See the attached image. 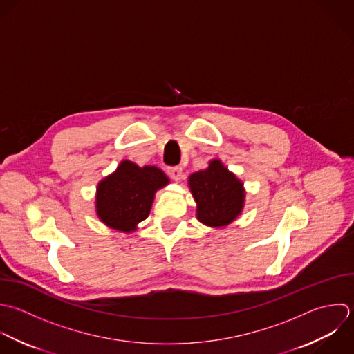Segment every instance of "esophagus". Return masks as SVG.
<instances>
[{
  "label": "esophagus",
  "instance_id": "obj_1",
  "mask_svg": "<svg viewBox=\"0 0 354 354\" xmlns=\"http://www.w3.org/2000/svg\"><path fill=\"white\" fill-rule=\"evenodd\" d=\"M168 175L174 179V180H179L182 178V168L180 167H169L167 169Z\"/></svg>",
  "mask_w": 354,
  "mask_h": 354
}]
</instances>
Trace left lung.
Here are the masks:
<instances>
[{
	"mask_svg": "<svg viewBox=\"0 0 354 354\" xmlns=\"http://www.w3.org/2000/svg\"><path fill=\"white\" fill-rule=\"evenodd\" d=\"M189 187L197 203V219L211 227L232 223L244 208L243 182L221 160L189 176Z\"/></svg>",
	"mask_w": 354,
	"mask_h": 354,
	"instance_id": "1",
	"label": "left lung"
}]
</instances>
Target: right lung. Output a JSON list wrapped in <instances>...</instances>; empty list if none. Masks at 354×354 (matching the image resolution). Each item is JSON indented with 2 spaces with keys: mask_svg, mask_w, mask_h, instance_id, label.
Instances as JSON below:
<instances>
[{
  "mask_svg": "<svg viewBox=\"0 0 354 354\" xmlns=\"http://www.w3.org/2000/svg\"><path fill=\"white\" fill-rule=\"evenodd\" d=\"M168 183V176L160 168L138 167L124 160L111 175L99 182L96 214L106 226L131 233L149 216L156 192Z\"/></svg>",
  "mask_w": 354,
  "mask_h": 354,
  "instance_id": "1",
  "label": "right lung"
}]
</instances>
